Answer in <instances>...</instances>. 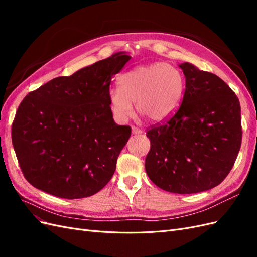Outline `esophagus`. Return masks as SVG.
<instances>
[{
  "instance_id": "obj_1",
  "label": "esophagus",
  "mask_w": 257,
  "mask_h": 257,
  "mask_svg": "<svg viewBox=\"0 0 257 257\" xmlns=\"http://www.w3.org/2000/svg\"><path fill=\"white\" fill-rule=\"evenodd\" d=\"M143 131L141 128H137L135 126L132 127V134H135V135H138V134H142Z\"/></svg>"
}]
</instances>
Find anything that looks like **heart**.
Listing matches in <instances>:
<instances>
[{"label":"heart","mask_w":257,"mask_h":257,"mask_svg":"<svg viewBox=\"0 0 257 257\" xmlns=\"http://www.w3.org/2000/svg\"><path fill=\"white\" fill-rule=\"evenodd\" d=\"M118 87L108 92V103L113 119L126 122L133 106L152 122H162L172 116L180 107L185 80L179 69L168 63L138 65L123 73Z\"/></svg>","instance_id":"heart-1"}]
</instances>
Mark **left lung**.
<instances>
[{
    "mask_svg": "<svg viewBox=\"0 0 257 257\" xmlns=\"http://www.w3.org/2000/svg\"><path fill=\"white\" fill-rule=\"evenodd\" d=\"M179 67L185 77L181 106L147 132L151 148L145 168L160 189L193 194L219 185L234 166L242 139L241 109L220 77L189 62Z\"/></svg>",
    "mask_w": 257,
    "mask_h": 257,
    "instance_id": "1",
    "label": "left lung"
}]
</instances>
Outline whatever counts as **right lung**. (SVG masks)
Wrapping results in <instances>:
<instances>
[{
	"label": "right lung",
	"mask_w": 257,
	"mask_h": 257,
	"mask_svg": "<svg viewBox=\"0 0 257 257\" xmlns=\"http://www.w3.org/2000/svg\"><path fill=\"white\" fill-rule=\"evenodd\" d=\"M131 59L120 51L71 76L57 77L23 98L12 141L34 188L61 198L94 195L109 182L131 136L108 103L111 77Z\"/></svg>",
	"instance_id": "1"
}]
</instances>
